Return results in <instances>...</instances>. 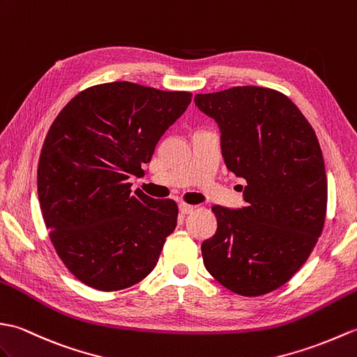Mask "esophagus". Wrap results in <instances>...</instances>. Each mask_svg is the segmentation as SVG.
Segmentation results:
<instances>
[{"label": "esophagus", "instance_id": "34e87169", "mask_svg": "<svg viewBox=\"0 0 357 357\" xmlns=\"http://www.w3.org/2000/svg\"><path fill=\"white\" fill-rule=\"evenodd\" d=\"M178 209H180L181 213H191L195 209V206L194 204H188L185 202H180L178 203Z\"/></svg>", "mask_w": 357, "mask_h": 357}]
</instances>
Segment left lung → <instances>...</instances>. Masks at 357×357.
Instances as JSON below:
<instances>
[{"label":"left lung","instance_id":"left-lung-1","mask_svg":"<svg viewBox=\"0 0 357 357\" xmlns=\"http://www.w3.org/2000/svg\"><path fill=\"white\" fill-rule=\"evenodd\" d=\"M194 100L220 126L227 169L245 180L243 209L212 206L217 232L202 244L204 267L236 295H266L303 267L326 223L318 137L299 108L272 89L232 86Z\"/></svg>","mask_w":357,"mask_h":357}]
</instances>
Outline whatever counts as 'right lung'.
<instances>
[{
    "mask_svg": "<svg viewBox=\"0 0 357 357\" xmlns=\"http://www.w3.org/2000/svg\"><path fill=\"white\" fill-rule=\"evenodd\" d=\"M189 91L119 81L89 86L47 132L38 197L58 257L85 286L128 289L153 272L177 203L131 191L157 142L191 104Z\"/></svg>",
    "mask_w": 357,
    "mask_h": 357,
    "instance_id": "right-lung-1",
    "label": "right lung"
}]
</instances>
